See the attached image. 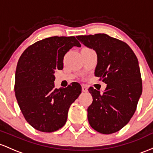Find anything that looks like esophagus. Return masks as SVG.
<instances>
[{
  "label": "esophagus",
  "instance_id": "1",
  "mask_svg": "<svg viewBox=\"0 0 153 153\" xmlns=\"http://www.w3.org/2000/svg\"><path fill=\"white\" fill-rule=\"evenodd\" d=\"M82 92H87V87L85 85L82 86Z\"/></svg>",
  "mask_w": 153,
  "mask_h": 153
}]
</instances>
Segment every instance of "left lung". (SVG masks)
<instances>
[{"instance_id":"left-lung-1","label":"left lung","mask_w":153,"mask_h":153,"mask_svg":"<svg viewBox=\"0 0 153 153\" xmlns=\"http://www.w3.org/2000/svg\"><path fill=\"white\" fill-rule=\"evenodd\" d=\"M96 51L95 76L107 84L103 93L90 87L92 104L87 108L91 127L104 134L119 131L130 121L142 92L138 59L126 42L106 34L76 36Z\"/></svg>"}]
</instances>
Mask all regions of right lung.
Returning <instances> with one entry per match:
<instances>
[{
	"mask_svg": "<svg viewBox=\"0 0 153 153\" xmlns=\"http://www.w3.org/2000/svg\"><path fill=\"white\" fill-rule=\"evenodd\" d=\"M74 46H81L74 36L48 37L29 46L19 59L15 95L26 121L39 131L63 127L70 106L82 92L77 82L55 89V71L63 69V57Z\"/></svg>",
	"mask_w": 153,
	"mask_h": 153,
	"instance_id": "obj_1",
	"label": "right lung"
}]
</instances>
